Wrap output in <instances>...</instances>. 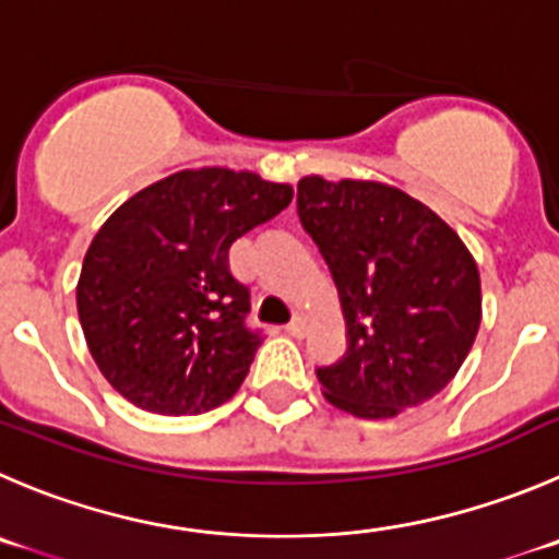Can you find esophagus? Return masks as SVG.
<instances>
[{"label": "esophagus", "instance_id": "34e87169", "mask_svg": "<svg viewBox=\"0 0 559 559\" xmlns=\"http://www.w3.org/2000/svg\"><path fill=\"white\" fill-rule=\"evenodd\" d=\"M286 333H289V336H295V338H300L306 333V320L300 314H295L292 317V322L289 325H286Z\"/></svg>", "mask_w": 559, "mask_h": 559}]
</instances>
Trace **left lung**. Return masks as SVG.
<instances>
[{
	"label": "left lung",
	"mask_w": 559,
	"mask_h": 559,
	"mask_svg": "<svg viewBox=\"0 0 559 559\" xmlns=\"http://www.w3.org/2000/svg\"><path fill=\"white\" fill-rule=\"evenodd\" d=\"M297 215L325 255L347 322L322 394L358 419H391L447 389L483 320L479 270L441 217L383 181L304 176Z\"/></svg>",
	"instance_id": "1"
}]
</instances>
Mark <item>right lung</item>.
Wrapping results in <instances>:
<instances>
[{
  "label": "right lung",
  "instance_id": "1",
  "mask_svg": "<svg viewBox=\"0 0 559 559\" xmlns=\"http://www.w3.org/2000/svg\"><path fill=\"white\" fill-rule=\"evenodd\" d=\"M292 185L190 168L134 192L93 237L76 284L87 350L148 414L198 416L231 400L262 336L228 248L292 203Z\"/></svg>",
  "mask_w": 559,
  "mask_h": 559
}]
</instances>
